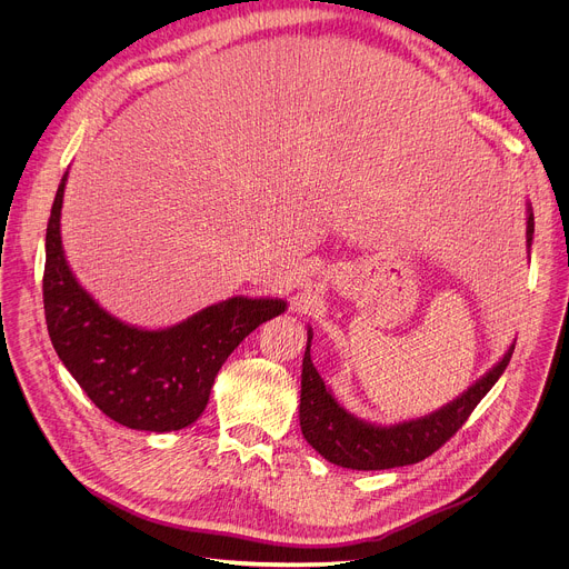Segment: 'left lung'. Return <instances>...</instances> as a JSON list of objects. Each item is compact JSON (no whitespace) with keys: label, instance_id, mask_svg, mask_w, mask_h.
<instances>
[{"label":"left lung","instance_id":"8db88e82","mask_svg":"<svg viewBox=\"0 0 569 569\" xmlns=\"http://www.w3.org/2000/svg\"><path fill=\"white\" fill-rule=\"evenodd\" d=\"M533 240V211L527 204V248ZM312 329L308 327V342L301 362V402L299 426L303 439L327 461L351 470H387L396 466H410L437 452L470 417L477 402L491 391L505 373L516 345L507 349L498 365H493L463 393L443 408L410 421L393 426H378L362 421L347 412L336 400L331 389L323 385L310 360Z\"/></svg>","mask_w":569,"mask_h":569}]
</instances>
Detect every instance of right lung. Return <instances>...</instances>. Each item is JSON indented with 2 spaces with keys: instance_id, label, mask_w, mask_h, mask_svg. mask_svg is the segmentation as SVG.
<instances>
[{
  "instance_id": "obj_1",
  "label": "right lung",
  "mask_w": 569,
  "mask_h": 569,
  "mask_svg": "<svg viewBox=\"0 0 569 569\" xmlns=\"http://www.w3.org/2000/svg\"><path fill=\"white\" fill-rule=\"evenodd\" d=\"M67 176L51 207L44 242V317L51 345L97 408L146 432H173L204 412L213 380L263 321L288 303L270 297H229L167 329H141L110 315L73 277L60 238Z\"/></svg>"
}]
</instances>
